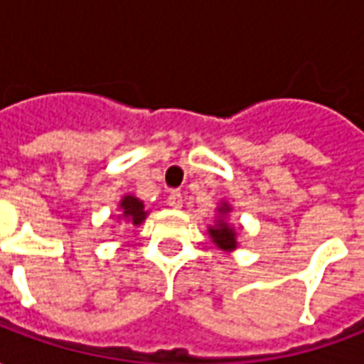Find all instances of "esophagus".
<instances>
[{
	"label": "esophagus",
	"instance_id": "esophagus-1",
	"mask_svg": "<svg viewBox=\"0 0 364 364\" xmlns=\"http://www.w3.org/2000/svg\"><path fill=\"white\" fill-rule=\"evenodd\" d=\"M167 205L171 206V208H181L183 206V195L179 191H171L169 193V197H167Z\"/></svg>",
	"mask_w": 364,
	"mask_h": 364
}]
</instances>
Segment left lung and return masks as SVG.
Segmentation results:
<instances>
[{
    "label": "left lung",
    "instance_id": "1",
    "mask_svg": "<svg viewBox=\"0 0 364 364\" xmlns=\"http://www.w3.org/2000/svg\"><path fill=\"white\" fill-rule=\"evenodd\" d=\"M220 213L226 214L230 213L228 205L220 206ZM210 232V236H213L214 244H218L222 247V250H234L236 247V232L230 228L226 222L222 220L216 228H210L208 230Z\"/></svg>",
    "mask_w": 364,
    "mask_h": 364
}]
</instances>
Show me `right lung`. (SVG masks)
I'll use <instances>...</instances> for the list:
<instances>
[{
	"label": "right lung",
	"instance_id": "1",
	"mask_svg": "<svg viewBox=\"0 0 364 364\" xmlns=\"http://www.w3.org/2000/svg\"><path fill=\"white\" fill-rule=\"evenodd\" d=\"M120 208H122V216H124L128 222H132V224H140V222L146 218L144 205L136 197H130V195H128V197L122 198Z\"/></svg>",
	"mask_w": 364,
	"mask_h": 364
}]
</instances>
